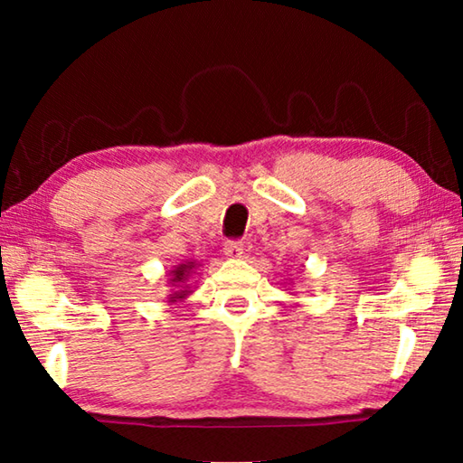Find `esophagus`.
I'll return each instance as SVG.
<instances>
[{"instance_id":"esophagus-1","label":"esophagus","mask_w":463,"mask_h":463,"mask_svg":"<svg viewBox=\"0 0 463 463\" xmlns=\"http://www.w3.org/2000/svg\"><path fill=\"white\" fill-rule=\"evenodd\" d=\"M242 241H226L224 242V255L229 257V260H239L242 255Z\"/></svg>"}]
</instances>
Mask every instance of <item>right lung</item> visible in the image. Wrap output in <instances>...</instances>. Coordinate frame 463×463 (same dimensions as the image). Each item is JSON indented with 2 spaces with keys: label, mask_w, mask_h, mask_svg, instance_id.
<instances>
[{
  "label": "right lung",
  "mask_w": 463,
  "mask_h": 463,
  "mask_svg": "<svg viewBox=\"0 0 463 463\" xmlns=\"http://www.w3.org/2000/svg\"><path fill=\"white\" fill-rule=\"evenodd\" d=\"M195 265H198L195 261H185V263H179L177 268L171 271V276H174V278L169 279V284L171 286H177L179 289H177V292H174V294H169V302H179V300H184L187 294H190V289H187L190 286L184 288V286H179V284H185L187 278H190V273L195 269Z\"/></svg>",
  "instance_id": "1"
}]
</instances>
